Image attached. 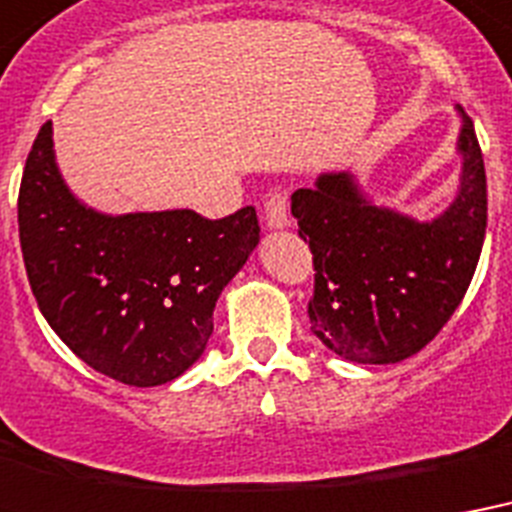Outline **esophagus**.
I'll list each match as a JSON object with an SVG mask.
<instances>
[{"label": "esophagus", "mask_w": 512, "mask_h": 512, "mask_svg": "<svg viewBox=\"0 0 512 512\" xmlns=\"http://www.w3.org/2000/svg\"><path fill=\"white\" fill-rule=\"evenodd\" d=\"M264 216H267L269 229L288 227V192H285L283 186H275V189L267 194Z\"/></svg>", "instance_id": "34e87169"}]
</instances>
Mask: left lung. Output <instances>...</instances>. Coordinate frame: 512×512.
Returning <instances> with one entry per match:
<instances>
[{"mask_svg": "<svg viewBox=\"0 0 512 512\" xmlns=\"http://www.w3.org/2000/svg\"><path fill=\"white\" fill-rule=\"evenodd\" d=\"M462 189L430 224L363 200L350 173L291 194L310 243V331L352 363L387 366L433 342L473 280L486 237V170L473 122L459 133Z\"/></svg>", "mask_w": 512, "mask_h": 512, "instance_id": "obj_1", "label": "left lung"}]
</instances>
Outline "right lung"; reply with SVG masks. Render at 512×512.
Returning <instances> with one entry per match:
<instances>
[{
  "label": "right lung",
  "instance_id": "add662e5",
  "mask_svg": "<svg viewBox=\"0 0 512 512\" xmlns=\"http://www.w3.org/2000/svg\"><path fill=\"white\" fill-rule=\"evenodd\" d=\"M23 264L55 334L130 387L176 379L205 352L224 285L259 243L256 208L104 216L66 189L53 122L39 128L18 192Z\"/></svg>",
  "mask_w": 512,
  "mask_h": 512
}]
</instances>
